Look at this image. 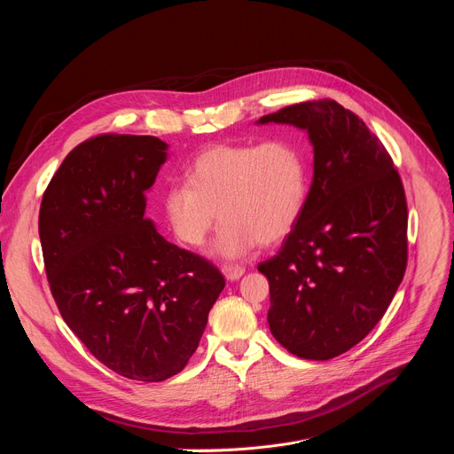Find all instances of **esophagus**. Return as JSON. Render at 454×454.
I'll return each mask as SVG.
<instances>
[{
	"label": "esophagus",
	"instance_id": "34e87169",
	"mask_svg": "<svg viewBox=\"0 0 454 454\" xmlns=\"http://www.w3.org/2000/svg\"><path fill=\"white\" fill-rule=\"evenodd\" d=\"M244 273H246V270H244L242 266H235V264H231V266H223V275H224L226 280H230V282L239 280Z\"/></svg>",
	"mask_w": 454,
	"mask_h": 454
}]
</instances>
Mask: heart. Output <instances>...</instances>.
Wrapping results in <instances>:
<instances>
[{
	"mask_svg": "<svg viewBox=\"0 0 454 454\" xmlns=\"http://www.w3.org/2000/svg\"><path fill=\"white\" fill-rule=\"evenodd\" d=\"M309 184V154L293 138L219 144L193 158L186 184L165 190L163 215L174 237L188 247H201L221 217L214 253L239 258L258 242L282 240L294 228Z\"/></svg>",
	"mask_w": 454,
	"mask_h": 454,
	"instance_id": "1",
	"label": "heart"
}]
</instances>
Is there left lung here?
I'll return each mask as SVG.
<instances>
[{"label":"left lung","mask_w":454,"mask_h":454,"mask_svg":"<svg viewBox=\"0 0 454 454\" xmlns=\"http://www.w3.org/2000/svg\"><path fill=\"white\" fill-rule=\"evenodd\" d=\"M305 129L314 174L280 251L258 264L270 280V329L291 354L327 361L384 316L408 262L404 186L380 140L336 100H309L258 123Z\"/></svg>","instance_id":"8db88e82"}]
</instances>
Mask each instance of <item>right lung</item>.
<instances>
[{
	"label": "right lung",
	"mask_w": 454,
	"mask_h": 454,
	"mask_svg": "<svg viewBox=\"0 0 454 454\" xmlns=\"http://www.w3.org/2000/svg\"><path fill=\"white\" fill-rule=\"evenodd\" d=\"M167 147L156 137L90 138L64 158L39 210L62 319L102 364L144 382L184 368L226 284L212 262L165 240L145 215Z\"/></svg>",
	"instance_id": "1"
}]
</instances>
